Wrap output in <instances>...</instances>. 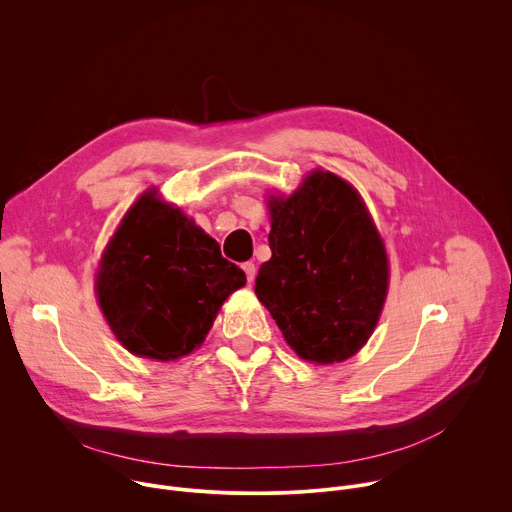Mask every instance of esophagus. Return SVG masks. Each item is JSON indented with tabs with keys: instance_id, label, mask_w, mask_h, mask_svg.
Here are the masks:
<instances>
[{
	"instance_id": "esophagus-1",
	"label": "esophagus",
	"mask_w": 512,
	"mask_h": 512,
	"mask_svg": "<svg viewBox=\"0 0 512 512\" xmlns=\"http://www.w3.org/2000/svg\"><path fill=\"white\" fill-rule=\"evenodd\" d=\"M243 271L247 273V281H249V283H251V281L255 279V275H257V267H255V263H251V261L243 263Z\"/></svg>"
}]
</instances>
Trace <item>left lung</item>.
I'll return each mask as SVG.
<instances>
[{
    "label": "left lung",
    "mask_w": 512,
    "mask_h": 512,
    "mask_svg": "<svg viewBox=\"0 0 512 512\" xmlns=\"http://www.w3.org/2000/svg\"><path fill=\"white\" fill-rule=\"evenodd\" d=\"M271 259L255 294L304 360L350 358L373 334L389 285L383 241L358 192L330 172L271 198Z\"/></svg>",
    "instance_id": "left-lung-1"
}]
</instances>
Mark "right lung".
<instances>
[{
    "mask_svg": "<svg viewBox=\"0 0 512 512\" xmlns=\"http://www.w3.org/2000/svg\"><path fill=\"white\" fill-rule=\"evenodd\" d=\"M245 281L218 243L154 190L129 208L111 239L97 296L129 352L174 360L202 344L216 312Z\"/></svg>",
    "mask_w": 512,
    "mask_h": 512,
    "instance_id": "1",
    "label": "right lung"
}]
</instances>
